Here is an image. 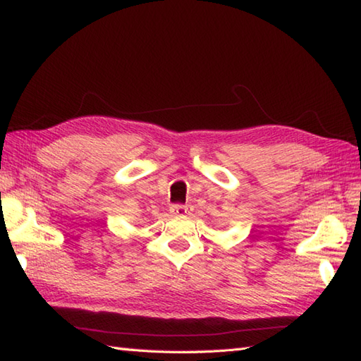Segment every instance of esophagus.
Returning a JSON list of instances; mask_svg holds the SVG:
<instances>
[{
	"mask_svg": "<svg viewBox=\"0 0 361 361\" xmlns=\"http://www.w3.org/2000/svg\"><path fill=\"white\" fill-rule=\"evenodd\" d=\"M190 211H192V208H190V206H188V204H173L171 208V214L175 217L186 216V214H189Z\"/></svg>",
	"mask_w": 361,
	"mask_h": 361,
	"instance_id": "esophagus-1",
	"label": "esophagus"
}]
</instances>
